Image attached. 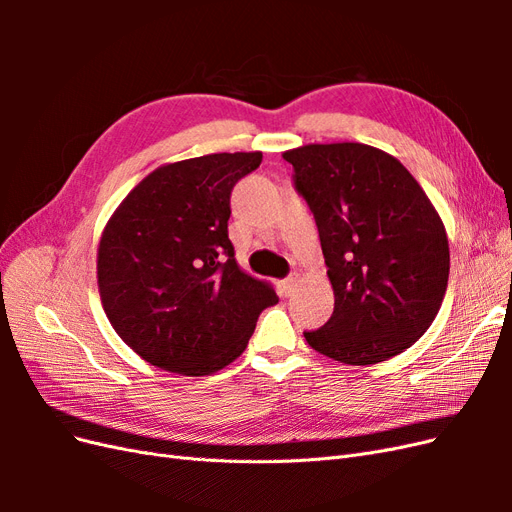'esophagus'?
Here are the masks:
<instances>
[{"label":"esophagus","mask_w":512,"mask_h":512,"mask_svg":"<svg viewBox=\"0 0 512 512\" xmlns=\"http://www.w3.org/2000/svg\"><path fill=\"white\" fill-rule=\"evenodd\" d=\"M297 284H299L297 277H286V280L282 282V288H284V294H286V297H288V294H292V292H294V288H297Z\"/></svg>","instance_id":"1"}]
</instances>
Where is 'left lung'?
Returning <instances> with one entry per match:
<instances>
[{"label":"left lung","instance_id":"8db88e82","mask_svg":"<svg viewBox=\"0 0 512 512\" xmlns=\"http://www.w3.org/2000/svg\"><path fill=\"white\" fill-rule=\"evenodd\" d=\"M320 232L335 294L331 320L305 331L316 352L374 365L410 348L438 316L451 254L436 207L391 153L363 143L282 153Z\"/></svg>","mask_w":512,"mask_h":512}]
</instances>
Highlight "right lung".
Wrapping results in <instances>:
<instances>
[{"mask_svg": "<svg viewBox=\"0 0 512 512\" xmlns=\"http://www.w3.org/2000/svg\"><path fill=\"white\" fill-rule=\"evenodd\" d=\"M260 151L158 166L106 222L98 290L117 335L170 374L209 376L241 356L275 290L237 267L230 192Z\"/></svg>", "mask_w": 512, "mask_h": 512, "instance_id": "add662e5", "label": "right lung"}]
</instances>
